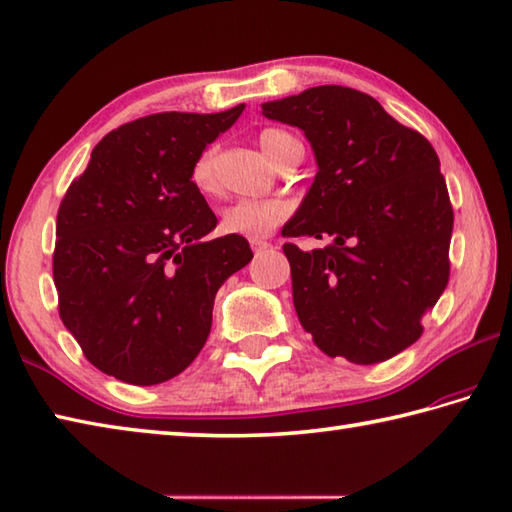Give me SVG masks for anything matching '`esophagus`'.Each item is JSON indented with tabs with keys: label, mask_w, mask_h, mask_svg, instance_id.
I'll use <instances>...</instances> for the list:
<instances>
[{
	"label": "esophagus",
	"mask_w": 512,
	"mask_h": 512,
	"mask_svg": "<svg viewBox=\"0 0 512 512\" xmlns=\"http://www.w3.org/2000/svg\"><path fill=\"white\" fill-rule=\"evenodd\" d=\"M249 245H252V249L256 254H260V252H265V249L269 247V243L265 238H249Z\"/></svg>",
	"instance_id": "obj_1"
}]
</instances>
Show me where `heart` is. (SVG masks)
Here are the masks:
<instances>
[{
	"instance_id": "obj_1",
	"label": "heart",
	"mask_w": 512,
	"mask_h": 512,
	"mask_svg": "<svg viewBox=\"0 0 512 512\" xmlns=\"http://www.w3.org/2000/svg\"><path fill=\"white\" fill-rule=\"evenodd\" d=\"M258 142L267 156L274 162H278L285 153V149L294 142V138L285 131L265 129L260 133ZM191 180H194V185L200 191H205V194L216 189L218 180H216L214 151L202 153L198 158L194 171H191ZM285 216H287V205L281 200H236L231 202L229 207H225L223 214H220V229H223L225 234L258 238V236L269 234V231L281 223Z\"/></svg>"
}]
</instances>
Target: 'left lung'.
I'll list each match as a JSON object with an SVG mask.
<instances>
[{"label": "left lung", "mask_w": 512, "mask_h": 512, "mask_svg": "<svg viewBox=\"0 0 512 512\" xmlns=\"http://www.w3.org/2000/svg\"><path fill=\"white\" fill-rule=\"evenodd\" d=\"M263 115L301 129L318 167L283 236L334 238L312 252L283 245L298 321L350 363L406 350L450 276L455 218L432 144L347 86L265 102Z\"/></svg>", "instance_id": "8db88e82"}]
</instances>
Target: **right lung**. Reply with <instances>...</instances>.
Listing matches in <instances>:
<instances>
[{
    "label": "right lung",
    "instance_id": "1",
    "mask_svg": "<svg viewBox=\"0 0 512 512\" xmlns=\"http://www.w3.org/2000/svg\"><path fill=\"white\" fill-rule=\"evenodd\" d=\"M156 113L98 142L57 211L60 318L95 368L131 385L165 383L196 359L214 298L254 258L218 220L191 171L243 113Z\"/></svg>",
    "mask_w": 512,
    "mask_h": 512
}]
</instances>
